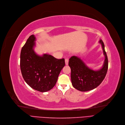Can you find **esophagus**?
I'll return each instance as SVG.
<instances>
[{
    "label": "esophagus",
    "mask_w": 125,
    "mask_h": 125,
    "mask_svg": "<svg viewBox=\"0 0 125 125\" xmlns=\"http://www.w3.org/2000/svg\"><path fill=\"white\" fill-rule=\"evenodd\" d=\"M68 63H69V59L66 58L65 59V63H66V65H68Z\"/></svg>",
    "instance_id": "esophagus-1"
}]
</instances>
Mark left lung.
<instances>
[{
  "label": "left lung",
  "instance_id": "1",
  "mask_svg": "<svg viewBox=\"0 0 125 125\" xmlns=\"http://www.w3.org/2000/svg\"><path fill=\"white\" fill-rule=\"evenodd\" d=\"M101 44L105 56L102 68L97 71L89 68L81 58L73 56L69 59V66L71 70V78L73 86L81 92H87L98 86L105 78L108 70V62L105 46L102 40L99 41Z\"/></svg>",
  "mask_w": 125,
  "mask_h": 125
}]
</instances>
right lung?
<instances>
[{"label":"right lung","mask_w":125,"mask_h":125,"mask_svg":"<svg viewBox=\"0 0 125 125\" xmlns=\"http://www.w3.org/2000/svg\"><path fill=\"white\" fill-rule=\"evenodd\" d=\"M35 36L31 35L22 47L20 54V69L26 83L40 92L49 91L54 87L61 70L65 66L64 59L53 56L37 54L34 51Z\"/></svg>","instance_id":"1"}]
</instances>
